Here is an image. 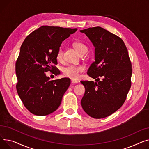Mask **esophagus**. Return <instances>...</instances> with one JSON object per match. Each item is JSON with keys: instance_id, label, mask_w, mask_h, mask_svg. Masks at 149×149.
<instances>
[{"instance_id": "obj_1", "label": "esophagus", "mask_w": 149, "mask_h": 149, "mask_svg": "<svg viewBox=\"0 0 149 149\" xmlns=\"http://www.w3.org/2000/svg\"><path fill=\"white\" fill-rule=\"evenodd\" d=\"M72 84H77L78 82L77 81H75V80H72Z\"/></svg>"}]
</instances>
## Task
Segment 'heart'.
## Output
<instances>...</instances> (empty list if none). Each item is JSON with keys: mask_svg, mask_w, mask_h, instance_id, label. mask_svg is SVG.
<instances>
[{"mask_svg": "<svg viewBox=\"0 0 149 149\" xmlns=\"http://www.w3.org/2000/svg\"><path fill=\"white\" fill-rule=\"evenodd\" d=\"M73 47L81 55L85 54L87 52V47L84 44L79 42L73 43ZM64 54L62 49H59L56 55V59L61 62L63 60ZM84 72V68L81 66L68 65L63 68V74L64 77L71 79H77L79 77L81 73Z\"/></svg>", "mask_w": 149, "mask_h": 149, "instance_id": "heart-1", "label": "heart"}]
</instances>
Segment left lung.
I'll list each match as a JSON object with an SVG mask.
<instances>
[{
    "label": "left lung",
    "instance_id": "obj_1",
    "mask_svg": "<svg viewBox=\"0 0 149 149\" xmlns=\"http://www.w3.org/2000/svg\"><path fill=\"white\" fill-rule=\"evenodd\" d=\"M80 32L95 47V61L87 74L98 82H81L85 88L81 105L90 117L103 118L117 111L125 102L131 86L132 64L123 41L116 35L99 26Z\"/></svg>",
    "mask_w": 149,
    "mask_h": 149
}]
</instances>
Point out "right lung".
Here are the masks:
<instances>
[{"mask_svg":"<svg viewBox=\"0 0 149 149\" xmlns=\"http://www.w3.org/2000/svg\"><path fill=\"white\" fill-rule=\"evenodd\" d=\"M77 28L42 26L25 38L15 64L16 88L24 107L36 116L55 111L70 85L67 77L50 80L46 72L58 74L56 55L62 42ZM55 72H54V71Z\"/></svg>","mask_w":149,"mask_h":149,"instance_id":"add662e5","label":"right lung"}]
</instances>
